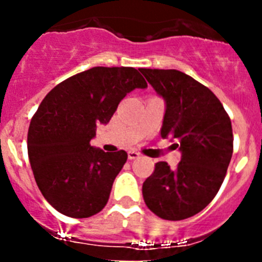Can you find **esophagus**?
I'll use <instances>...</instances> for the list:
<instances>
[{"label":"esophagus","instance_id":"obj_1","mask_svg":"<svg viewBox=\"0 0 262 262\" xmlns=\"http://www.w3.org/2000/svg\"><path fill=\"white\" fill-rule=\"evenodd\" d=\"M140 156V154L136 151H128V160H135Z\"/></svg>","mask_w":262,"mask_h":262}]
</instances>
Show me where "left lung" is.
I'll list each match as a JSON object with an SVG mask.
<instances>
[{
  "instance_id": "left-lung-1",
  "label": "left lung",
  "mask_w": 262,
  "mask_h": 262,
  "mask_svg": "<svg viewBox=\"0 0 262 262\" xmlns=\"http://www.w3.org/2000/svg\"><path fill=\"white\" fill-rule=\"evenodd\" d=\"M165 101L161 136L174 140L181 161H165L143 184V198L154 214L182 221L202 211L221 189L233 151L231 119L209 88L176 69L142 68Z\"/></svg>"
}]
</instances>
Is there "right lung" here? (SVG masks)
<instances>
[{
	"instance_id": "obj_1",
	"label": "right lung",
	"mask_w": 262,
	"mask_h": 262,
	"mask_svg": "<svg viewBox=\"0 0 262 262\" xmlns=\"http://www.w3.org/2000/svg\"><path fill=\"white\" fill-rule=\"evenodd\" d=\"M145 88L135 68L94 67L45 97L30 123L27 151L36 185L53 209L81 219L105 207L127 154L105 152L90 140L127 93Z\"/></svg>"
}]
</instances>
